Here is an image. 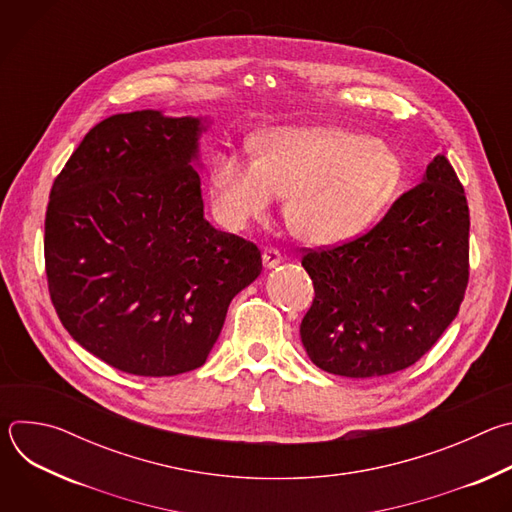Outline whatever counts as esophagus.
<instances>
[{"label":"esophagus","mask_w":512,"mask_h":512,"mask_svg":"<svg viewBox=\"0 0 512 512\" xmlns=\"http://www.w3.org/2000/svg\"><path fill=\"white\" fill-rule=\"evenodd\" d=\"M281 261H283V257H281V253L277 249H265V253H263V267L265 269H273Z\"/></svg>","instance_id":"34e87169"}]
</instances>
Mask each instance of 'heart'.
<instances>
[{
	"mask_svg": "<svg viewBox=\"0 0 512 512\" xmlns=\"http://www.w3.org/2000/svg\"><path fill=\"white\" fill-rule=\"evenodd\" d=\"M403 178L399 158L367 135L336 127H273L255 137V158L216 152L210 194L218 221L241 231L287 196L289 231L334 247L369 229Z\"/></svg>",
	"mask_w": 512,
	"mask_h": 512,
	"instance_id": "heart-1",
	"label": "heart"
}]
</instances>
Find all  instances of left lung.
<instances>
[{"label": "left lung", "mask_w": 512, "mask_h": 512, "mask_svg": "<svg viewBox=\"0 0 512 512\" xmlns=\"http://www.w3.org/2000/svg\"><path fill=\"white\" fill-rule=\"evenodd\" d=\"M468 233L464 188L437 154L367 235L304 255L316 291L300 326L310 360L350 379L411 367L458 316Z\"/></svg>", "instance_id": "obj_1"}]
</instances>
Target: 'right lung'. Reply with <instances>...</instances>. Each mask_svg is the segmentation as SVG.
<instances>
[{
  "label": "right lung",
  "mask_w": 512,
  "mask_h": 512,
  "mask_svg": "<svg viewBox=\"0 0 512 512\" xmlns=\"http://www.w3.org/2000/svg\"><path fill=\"white\" fill-rule=\"evenodd\" d=\"M208 117L143 109L95 125L46 210L54 310L85 350L137 377L202 367L261 253L204 218L200 135Z\"/></svg>",
  "instance_id": "add662e5"
}]
</instances>
